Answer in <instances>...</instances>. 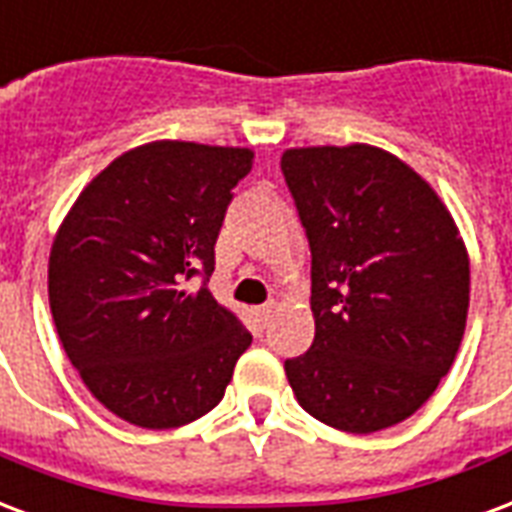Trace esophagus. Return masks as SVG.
<instances>
[{
  "label": "esophagus",
  "instance_id": "1",
  "mask_svg": "<svg viewBox=\"0 0 512 512\" xmlns=\"http://www.w3.org/2000/svg\"><path fill=\"white\" fill-rule=\"evenodd\" d=\"M255 314H257V323H260V325H263V328H266L268 320H271V317H274V304H263V306H257Z\"/></svg>",
  "mask_w": 512,
  "mask_h": 512
}]
</instances>
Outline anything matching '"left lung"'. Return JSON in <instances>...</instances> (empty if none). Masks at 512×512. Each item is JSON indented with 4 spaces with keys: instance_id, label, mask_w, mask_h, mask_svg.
I'll list each match as a JSON object with an SVG mask.
<instances>
[{
    "instance_id": "1",
    "label": "left lung",
    "mask_w": 512,
    "mask_h": 512,
    "mask_svg": "<svg viewBox=\"0 0 512 512\" xmlns=\"http://www.w3.org/2000/svg\"><path fill=\"white\" fill-rule=\"evenodd\" d=\"M312 249V347L287 358L295 399L350 434L396 426L456 361L469 257L418 173L374 146L282 154Z\"/></svg>"
}]
</instances>
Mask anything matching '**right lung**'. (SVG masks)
Returning a JSON list of instances; mask_svg holds the SVG:
<instances>
[{
  "label": "right lung",
  "instance_id": "add662e5",
  "mask_svg": "<svg viewBox=\"0 0 512 512\" xmlns=\"http://www.w3.org/2000/svg\"><path fill=\"white\" fill-rule=\"evenodd\" d=\"M252 151L157 140L113 160L59 227L48 298L94 399L140 429L217 407L252 333L208 293L214 244ZM204 279L198 294L183 290Z\"/></svg>",
  "mask_w": 512,
  "mask_h": 512
}]
</instances>
